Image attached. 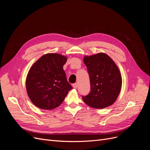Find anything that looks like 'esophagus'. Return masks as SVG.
Returning <instances> with one entry per match:
<instances>
[{"label":"esophagus","instance_id":"esophagus-1","mask_svg":"<svg viewBox=\"0 0 150 150\" xmlns=\"http://www.w3.org/2000/svg\"><path fill=\"white\" fill-rule=\"evenodd\" d=\"M72 87H73L74 89H76L77 88H78V84H76V83L73 84H72Z\"/></svg>","mask_w":150,"mask_h":150}]
</instances>
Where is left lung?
I'll use <instances>...</instances> for the list:
<instances>
[{
	"label": "left lung",
	"mask_w": 150,
	"mask_h": 150,
	"mask_svg": "<svg viewBox=\"0 0 150 150\" xmlns=\"http://www.w3.org/2000/svg\"><path fill=\"white\" fill-rule=\"evenodd\" d=\"M83 61L89 75L91 91L83 96L90 107L103 109L115 102L121 91V72L112 59L103 52L84 57Z\"/></svg>",
	"instance_id": "left-lung-1"
}]
</instances>
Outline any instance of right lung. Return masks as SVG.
<instances>
[{
	"instance_id": "add662e5",
	"label": "right lung",
	"mask_w": 150,
	"mask_h": 150,
	"mask_svg": "<svg viewBox=\"0 0 150 150\" xmlns=\"http://www.w3.org/2000/svg\"><path fill=\"white\" fill-rule=\"evenodd\" d=\"M66 61L67 57L61 54L48 53L30 67L25 81L26 90L35 106L53 110L64 101L72 88L63 69Z\"/></svg>"
}]
</instances>
